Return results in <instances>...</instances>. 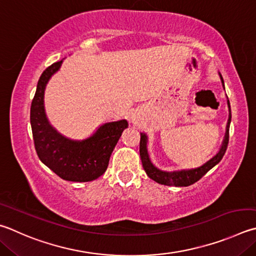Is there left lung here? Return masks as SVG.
I'll list each match as a JSON object with an SVG mask.
<instances>
[{
  "label": "left lung",
  "mask_w": 256,
  "mask_h": 256,
  "mask_svg": "<svg viewBox=\"0 0 256 256\" xmlns=\"http://www.w3.org/2000/svg\"><path fill=\"white\" fill-rule=\"evenodd\" d=\"M220 77L222 86H224V80L220 72ZM227 105H228V120H227L226 125V132L224 140H222V146L220 148V151H218L215 156L210 158L207 162H205L202 166H197V168L192 169H181V170H174V171H164L152 164L150 156H148V136L146 133H141V140H140V156L142 161L143 169L146 170V174L148 178L154 180L156 182L160 184H166V186H174V187H187V186L192 184L202 178V176H205L209 170L214 168L217 164H220V161L224 156L227 146H228V138H230V120H232V114H230V100L227 98Z\"/></svg>",
  "instance_id": "1"
}]
</instances>
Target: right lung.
I'll return each mask as SVG.
<instances>
[{"label":"right lung","mask_w":256,"mask_h":256,"mask_svg":"<svg viewBox=\"0 0 256 256\" xmlns=\"http://www.w3.org/2000/svg\"><path fill=\"white\" fill-rule=\"evenodd\" d=\"M62 62L64 59L52 64L40 76L31 103L32 136L36 154L44 164L64 180L87 182L97 179L108 169L110 154L128 124L126 120L104 123L84 140H72L59 133L46 114L44 90Z\"/></svg>","instance_id":"1"}]
</instances>
